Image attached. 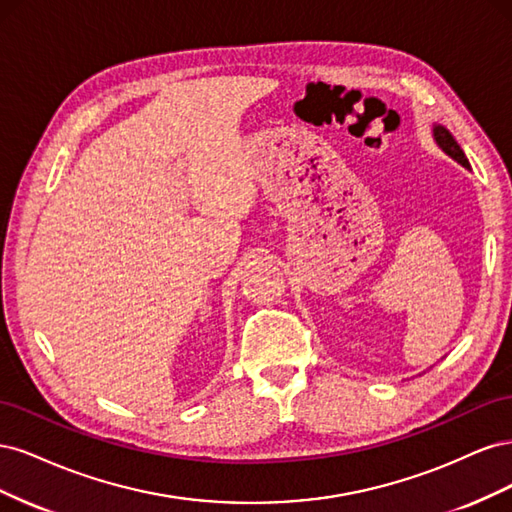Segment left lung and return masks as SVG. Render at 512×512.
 Segmentation results:
<instances>
[{
  "label": "left lung",
  "mask_w": 512,
  "mask_h": 512,
  "mask_svg": "<svg viewBox=\"0 0 512 512\" xmlns=\"http://www.w3.org/2000/svg\"><path fill=\"white\" fill-rule=\"evenodd\" d=\"M433 138H436V143L448 153V156L455 158L459 164H463L466 168H470V162L466 158V153L461 151V147L457 145L453 134L448 132L444 126H433Z\"/></svg>",
  "instance_id": "obj_1"
}]
</instances>
